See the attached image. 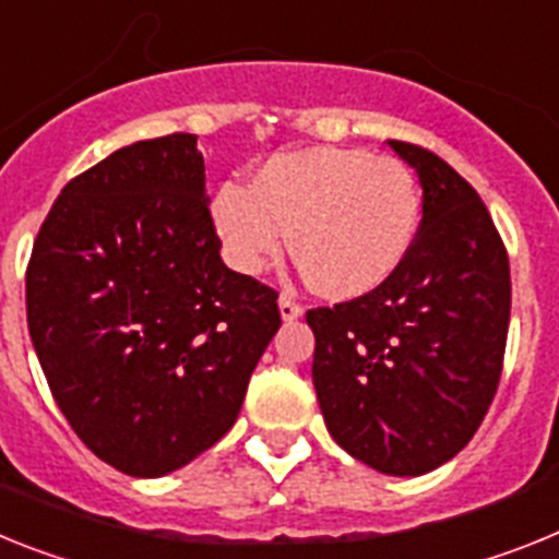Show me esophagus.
Returning <instances> with one entry per match:
<instances>
[{
	"instance_id": "1",
	"label": "esophagus",
	"mask_w": 559,
	"mask_h": 559,
	"mask_svg": "<svg viewBox=\"0 0 559 559\" xmlns=\"http://www.w3.org/2000/svg\"><path fill=\"white\" fill-rule=\"evenodd\" d=\"M280 313H283L285 322H294V319L302 317L305 308L297 302V299L290 297V294H283V297H280Z\"/></svg>"
}]
</instances>
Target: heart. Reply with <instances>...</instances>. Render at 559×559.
Returning <instances> with one entry per match:
<instances>
[{
    "mask_svg": "<svg viewBox=\"0 0 559 559\" xmlns=\"http://www.w3.org/2000/svg\"><path fill=\"white\" fill-rule=\"evenodd\" d=\"M212 223L228 262L262 274L288 251L290 231L313 288L353 299L384 285L421 226V189L407 164L361 150H305L269 157L251 186L226 180Z\"/></svg>",
    "mask_w": 559,
    "mask_h": 559,
    "instance_id": "heart-1",
    "label": "heart"
}]
</instances>
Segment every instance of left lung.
<instances>
[{
	"label": "left lung",
	"mask_w": 559,
	"mask_h": 559,
	"mask_svg": "<svg viewBox=\"0 0 559 559\" xmlns=\"http://www.w3.org/2000/svg\"><path fill=\"white\" fill-rule=\"evenodd\" d=\"M388 143L421 180L416 242L388 283L305 319L333 441L384 475L416 478L464 450L498 393L512 276L478 192L436 152Z\"/></svg>",
	"instance_id": "left-lung-1"
}]
</instances>
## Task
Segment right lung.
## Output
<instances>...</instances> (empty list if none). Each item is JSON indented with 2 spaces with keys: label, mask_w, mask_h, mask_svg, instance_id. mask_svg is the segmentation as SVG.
Listing matches in <instances>:
<instances>
[{
  "label": "right lung",
  "mask_w": 559,
  "mask_h": 559,
  "mask_svg": "<svg viewBox=\"0 0 559 559\" xmlns=\"http://www.w3.org/2000/svg\"><path fill=\"white\" fill-rule=\"evenodd\" d=\"M27 331L87 450L160 478L221 441L276 328V290L221 260L198 135L112 152L61 189L27 262Z\"/></svg>",
  "instance_id": "obj_1"
}]
</instances>
